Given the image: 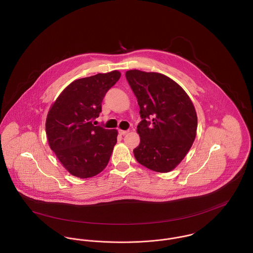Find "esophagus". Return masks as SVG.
Segmentation results:
<instances>
[{"label":"esophagus","mask_w":253,"mask_h":253,"mask_svg":"<svg viewBox=\"0 0 253 253\" xmlns=\"http://www.w3.org/2000/svg\"><path fill=\"white\" fill-rule=\"evenodd\" d=\"M119 133H120L121 135H126V133H128V130H122V129H120V130H119Z\"/></svg>","instance_id":"34e87169"}]
</instances>
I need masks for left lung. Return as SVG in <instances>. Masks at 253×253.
I'll list each match as a JSON object with an SVG mask.
<instances>
[{
	"mask_svg": "<svg viewBox=\"0 0 253 253\" xmlns=\"http://www.w3.org/2000/svg\"><path fill=\"white\" fill-rule=\"evenodd\" d=\"M126 78L139 105L140 143L136 161L157 172L172 170L195 140L198 118L195 107L178 84L155 72L129 70Z\"/></svg>",
	"mask_w": 253,
	"mask_h": 253,
	"instance_id": "obj_1",
	"label": "left lung"
}]
</instances>
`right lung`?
I'll return each mask as SVG.
<instances>
[{"mask_svg": "<svg viewBox=\"0 0 253 253\" xmlns=\"http://www.w3.org/2000/svg\"><path fill=\"white\" fill-rule=\"evenodd\" d=\"M120 77L119 71H112L76 80L48 111L45 122L48 144L74 176H95L108 165L118 131L94 126L92 121L99 117L106 92Z\"/></svg>", "mask_w": 253, "mask_h": 253, "instance_id": "right-lung-1", "label": "right lung"}]
</instances>
